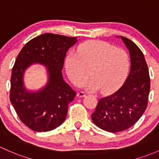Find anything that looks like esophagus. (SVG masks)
I'll return each instance as SVG.
<instances>
[{
  "label": "esophagus",
  "mask_w": 159,
  "mask_h": 159,
  "mask_svg": "<svg viewBox=\"0 0 159 159\" xmlns=\"http://www.w3.org/2000/svg\"><path fill=\"white\" fill-rule=\"evenodd\" d=\"M86 93H84V92H78L77 93V96L79 98H83V97H84L85 96H86Z\"/></svg>",
  "instance_id": "34e87169"
}]
</instances>
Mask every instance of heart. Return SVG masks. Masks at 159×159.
Masks as SVG:
<instances>
[{
    "mask_svg": "<svg viewBox=\"0 0 159 159\" xmlns=\"http://www.w3.org/2000/svg\"><path fill=\"white\" fill-rule=\"evenodd\" d=\"M65 70L70 80L83 83L90 91L100 89L110 93L119 89L126 79L129 60L126 52L101 41H87L80 46L78 54L70 52L65 59Z\"/></svg>",
    "mask_w": 159,
    "mask_h": 159,
    "instance_id": "b5f03b06",
    "label": "heart"
}]
</instances>
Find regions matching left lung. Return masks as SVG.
Wrapping results in <instances>:
<instances>
[{
	"instance_id": "left-lung-1",
	"label": "left lung",
	"mask_w": 159,
	"mask_h": 159,
	"mask_svg": "<svg viewBox=\"0 0 159 159\" xmlns=\"http://www.w3.org/2000/svg\"><path fill=\"white\" fill-rule=\"evenodd\" d=\"M116 37L120 38L128 49L130 72L119 90L99 99L91 116L96 126L109 132L128 129L140 119L147 107L150 91L149 73L142 52L126 37Z\"/></svg>"
}]
</instances>
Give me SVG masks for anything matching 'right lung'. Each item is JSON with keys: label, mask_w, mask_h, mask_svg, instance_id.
<instances>
[{"label": "right lung", "mask_w": 159, "mask_h": 159, "mask_svg": "<svg viewBox=\"0 0 159 159\" xmlns=\"http://www.w3.org/2000/svg\"><path fill=\"white\" fill-rule=\"evenodd\" d=\"M77 41L76 37L43 34L27 42L16 59L10 100L21 122L35 132L53 130L66 119L76 92L64 81L61 70L66 52ZM35 64L44 66L48 80L41 88L31 91L25 87L24 74Z\"/></svg>", "instance_id": "add662e5"}]
</instances>
